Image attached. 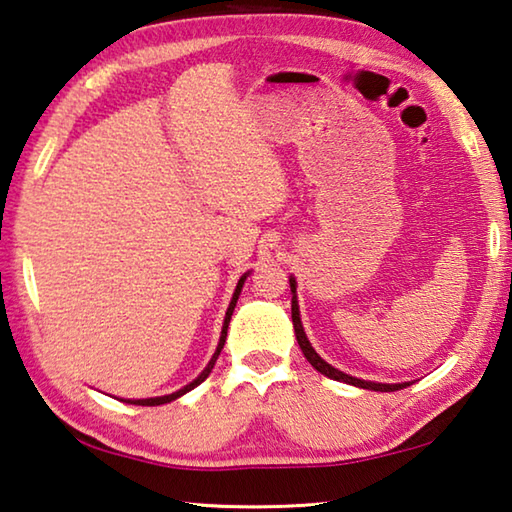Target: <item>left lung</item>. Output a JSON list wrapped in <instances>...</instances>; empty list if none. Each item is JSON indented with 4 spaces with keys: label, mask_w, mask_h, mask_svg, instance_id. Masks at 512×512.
I'll return each instance as SVG.
<instances>
[{
    "label": "left lung",
    "mask_w": 512,
    "mask_h": 512,
    "mask_svg": "<svg viewBox=\"0 0 512 512\" xmlns=\"http://www.w3.org/2000/svg\"><path fill=\"white\" fill-rule=\"evenodd\" d=\"M288 282H291V293H293V300H291V318H293V329H295L297 345H300V349H302V353H304V358L309 360L311 365L320 371V374H324L327 378L338 380V383H347V385L362 387V389H374V392H396V389H403V387L410 385V383H394V385H389V383H374V380H362V378H356V376H349V374H345V371L331 367L327 360H322L320 353L311 347V342H309V338H306L304 327H302L300 306H297V291H295L297 282H295V277H291V280H288Z\"/></svg>",
    "instance_id": "8db88e82"
}]
</instances>
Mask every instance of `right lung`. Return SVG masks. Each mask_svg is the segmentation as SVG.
<instances>
[{"mask_svg":"<svg viewBox=\"0 0 512 512\" xmlns=\"http://www.w3.org/2000/svg\"><path fill=\"white\" fill-rule=\"evenodd\" d=\"M250 273H244L239 277V282H237V288H235V293H232V300H230V304H228V311H226V318H224V327H221V336H219V345H217V351L212 353V358H210V362L206 365V369L201 371V374L192 380V383H188L185 387H181L179 392H172V394H167V396H154V398H127L125 403H132V405H145V407H152V405H163V403H172V401H176V398H181L183 394H188V392H192L194 387L197 385H201L203 380H206L208 376H210V371H212V367H215V362H217V358H219V353H221V349H224V342H226V336H228V324H230V318H232V311H235V306H237V300H239V293H241V288H244V282H246V277H248Z\"/></svg>","mask_w":512,"mask_h":512,"instance_id":"obj_1","label":"right lung"}]
</instances>
